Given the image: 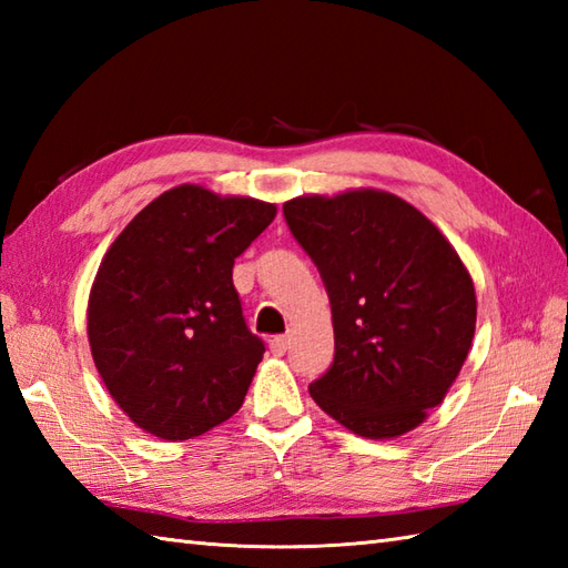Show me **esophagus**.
Wrapping results in <instances>:
<instances>
[{"label":"esophagus","mask_w":568,"mask_h":568,"mask_svg":"<svg viewBox=\"0 0 568 568\" xmlns=\"http://www.w3.org/2000/svg\"><path fill=\"white\" fill-rule=\"evenodd\" d=\"M287 344H291V339H287L285 334L273 336V339H271V354L273 356H283L287 352Z\"/></svg>","instance_id":"esophagus-1"}]
</instances>
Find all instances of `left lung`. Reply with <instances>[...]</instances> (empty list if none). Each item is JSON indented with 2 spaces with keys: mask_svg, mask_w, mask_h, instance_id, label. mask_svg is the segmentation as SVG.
I'll return each mask as SVG.
<instances>
[{
  "mask_svg": "<svg viewBox=\"0 0 568 568\" xmlns=\"http://www.w3.org/2000/svg\"><path fill=\"white\" fill-rule=\"evenodd\" d=\"M315 261L334 322V361L310 395L358 437L425 422L452 388L476 332L474 281L444 234L381 190L283 204Z\"/></svg>",
  "mask_w": 568,
  "mask_h": 568,
  "instance_id": "8db88e82",
  "label": "left lung"
}]
</instances>
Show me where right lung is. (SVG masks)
<instances>
[{"label": "right lung", "mask_w": 568, "mask_h": 568, "mask_svg": "<svg viewBox=\"0 0 568 568\" xmlns=\"http://www.w3.org/2000/svg\"><path fill=\"white\" fill-rule=\"evenodd\" d=\"M273 216L271 202L180 185L106 251L88 303L90 348L143 432L192 439L244 403L265 346L246 327L232 268Z\"/></svg>", "instance_id": "obj_1"}]
</instances>
